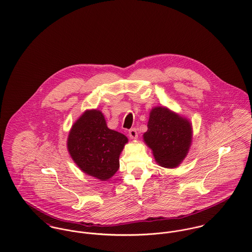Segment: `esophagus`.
<instances>
[{"instance_id":"1","label":"esophagus","mask_w":252,"mask_h":252,"mask_svg":"<svg viewBox=\"0 0 252 252\" xmlns=\"http://www.w3.org/2000/svg\"><path fill=\"white\" fill-rule=\"evenodd\" d=\"M128 135H129V137L131 139H137L138 138V132H137V130L135 128L130 129L129 132H128Z\"/></svg>"}]
</instances>
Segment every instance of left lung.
<instances>
[{"label":"left lung","instance_id":"obj_1","mask_svg":"<svg viewBox=\"0 0 252 252\" xmlns=\"http://www.w3.org/2000/svg\"><path fill=\"white\" fill-rule=\"evenodd\" d=\"M192 128L187 119L163 107L150 111L144 142L155 160L165 168H176L185 158L191 144Z\"/></svg>","mask_w":252,"mask_h":252}]
</instances>
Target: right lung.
<instances>
[{"label": "right lung", "instance_id": "obj_1", "mask_svg": "<svg viewBox=\"0 0 252 252\" xmlns=\"http://www.w3.org/2000/svg\"><path fill=\"white\" fill-rule=\"evenodd\" d=\"M128 139L110 130L100 110H87L72 125L68 149L85 174L98 180L111 178L119 168V155Z\"/></svg>", "mask_w": 252, "mask_h": 252}]
</instances>
